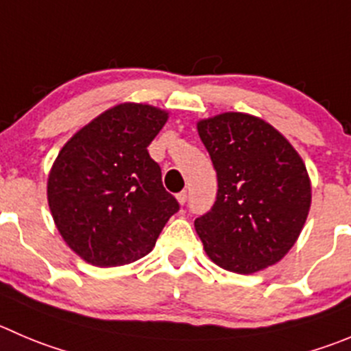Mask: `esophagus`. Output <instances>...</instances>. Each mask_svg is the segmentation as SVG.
I'll use <instances>...</instances> for the list:
<instances>
[{
    "label": "esophagus",
    "mask_w": 351,
    "mask_h": 351,
    "mask_svg": "<svg viewBox=\"0 0 351 351\" xmlns=\"http://www.w3.org/2000/svg\"><path fill=\"white\" fill-rule=\"evenodd\" d=\"M176 198H178V202L181 203V205H184V203H186V199H188V193H186V191H181V193H178V196H176Z\"/></svg>",
    "instance_id": "34e87169"
}]
</instances>
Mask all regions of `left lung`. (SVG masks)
I'll list each match as a JSON object with an SVG mask.
<instances>
[{"label": "left lung", "mask_w": 351, "mask_h": 351, "mask_svg": "<svg viewBox=\"0 0 351 351\" xmlns=\"http://www.w3.org/2000/svg\"><path fill=\"white\" fill-rule=\"evenodd\" d=\"M217 172V198L195 220L212 262L236 274L278 263L305 226L312 188L302 156L258 117L226 112L199 120Z\"/></svg>", "instance_id": "obj_1"}]
</instances>
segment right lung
<instances>
[{"instance_id": "1", "label": "right lung", "mask_w": 351, "mask_h": 351, "mask_svg": "<svg viewBox=\"0 0 351 351\" xmlns=\"http://www.w3.org/2000/svg\"><path fill=\"white\" fill-rule=\"evenodd\" d=\"M167 119L152 105L120 103L60 149L48 178L49 210L63 241L91 265H125L148 255L179 210L148 153Z\"/></svg>"}]
</instances>
